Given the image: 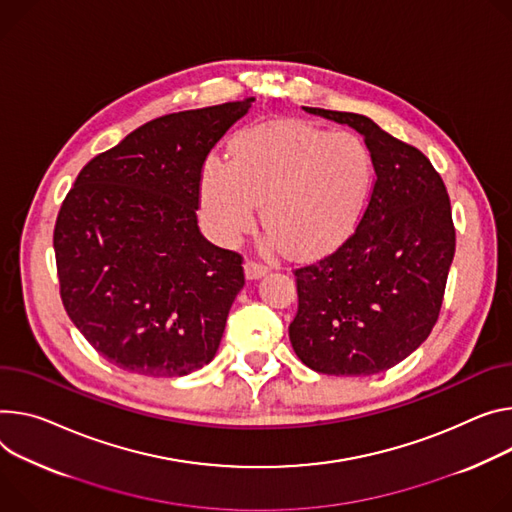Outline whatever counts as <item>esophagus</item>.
Segmentation results:
<instances>
[{
  "label": "esophagus",
  "instance_id": "1",
  "mask_svg": "<svg viewBox=\"0 0 512 512\" xmlns=\"http://www.w3.org/2000/svg\"><path fill=\"white\" fill-rule=\"evenodd\" d=\"M245 273H247L249 280H257V277L267 273V265L257 261V259H247L245 261Z\"/></svg>",
  "mask_w": 512,
  "mask_h": 512
}]
</instances>
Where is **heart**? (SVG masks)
Here are the masks:
<instances>
[{
	"mask_svg": "<svg viewBox=\"0 0 512 512\" xmlns=\"http://www.w3.org/2000/svg\"><path fill=\"white\" fill-rule=\"evenodd\" d=\"M374 157L353 132L302 120L241 130L226 163L208 159L200 177L202 216L222 243L255 224L257 204L271 245L310 257L343 243L365 214Z\"/></svg>",
	"mask_w": 512,
	"mask_h": 512,
	"instance_id": "b5f03b06",
	"label": "heart"
}]
</instances>
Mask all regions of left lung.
Instances as JSON below:
<instances>
[{"mask_svg":"<svg viewBox=\"0 0 512 512\" xmlns=\"http://www.w3.org/2000/svg\"><path fill=\"white\" fill-rule=\"evenodd\" d=\"M363 134L376 179L363 218L329 255L294 269L290 341L329 376H371L406 359L433 331L455 253L451 202L416 147L353 112L306 108Z\"/></svg>","mask_w":512,"mask_h":512,"instance_id":"obj_1","label":"left lung"}]
</instances>
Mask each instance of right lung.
<instances>
[{"label": "right lung", "mask_w": 512, "mask_h": 512, "mask_svg": "<svg viewBox=\"0 0 512 512\" xmlns=\"http://www.w3.org/2000/svg\"><path fill=\"white\" fill-rule=\"evenodd\" d=\"M255 98L185 110L91 159L53 232L59 292L79 333L132 374L171 378L216 355L245 286L243 255L198 228L208 153Z\"/></svg>", "instance_id": "1"}]
</instances>
